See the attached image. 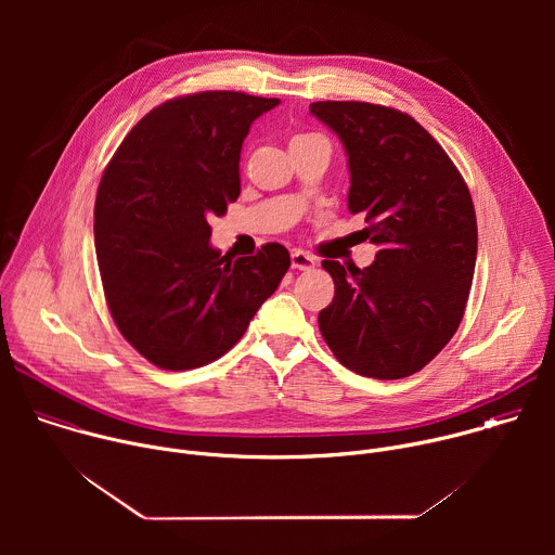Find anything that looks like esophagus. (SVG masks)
I'll list each match as a JSON object with an SVG mask.
<instances>
[{
    "instance_id": "esophagus-1",
    "label": "esophagus",
    "mask_w": 555,
    "mask_h": 555,
    "mask_svg": "<svg viewBox=\"0 0 555 555\" xmlns=\"http://www.w3.org/2000/svg\"><path fill=\"white\" fill-rule=\"evenodd\" d=\"M315 266V259L302 250L292 253V268L294 270H311Z\"/></svg>"
}]
</instances>
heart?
<instances>
[{"mask_svg": "<svg viewBox=\"0 0 555 555\" xmlns=\"http://www.w3.org/2000/svg\"><path fill=\"white\" fill-rule=\"evenodd\" d=\"M309 138H321V135H298V138H294L292 142H298V140H309Z\"/></svg>", "mask_w": 555, "mask_h": 555, "instance_id": "b5f03b06", "label": "heart"}]
</instances>
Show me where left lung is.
Masks as SVG:
<instances>
[{
  "label": "left lung",
  "instance_id": "1",
  "mask_svg": "<svg viewBox=\"0 0 555 555\" xmlns=\"http://www.w3.org/2000/svg\"><path fill=\"white\" fill-rule=\"evenodd\" d=\"M309 112L347 151L349 210L379 248L360 270L323 261L334 300L319 327L340 364L400 379L424 369L454 336L477 263V215L459 169L409 114L360 101Z\"/></svg>",
  "mask_w": 555,
  "mask_h": 555
}]
</instances>
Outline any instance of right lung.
Instances as JSON below:
<instances>
[{
    "label": "right lung",
    "mask_w": 555,
    "mask_h": 555,
    "mask_svg": "<svg viewBox=\"0 0 555 555\" xmlns=\"http://www.w3.org/2000/svg\"><path fill=\"white\" fill-rule=\"evenodd\" d=\"M276 105L244 92L171 99L127 133L101 178L94 244L107 307L155 366L186 371L221 358L289 268L281 244L221 257L208 223L240 197L244 138Z\"/></svg>",
    "instance_id": "obj_1"
}]
</instances>
